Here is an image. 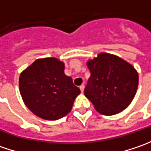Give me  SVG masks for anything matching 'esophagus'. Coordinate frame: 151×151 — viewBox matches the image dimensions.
<instances>
[{"label": "esophagus", "instance_id": "obj_1", "mask_svg": "<svg viewBox=\"0 0 151 151\" xmlns=\"http://www.w3.org/2000/svg\"><path fill=\"white\" fill-rule=\"evenodd\" d=\"M84 88H85V86L84 85H81V86H80V90L81 92H83L84 91Z\"/></svg>", "mask_w": 151, "mask_h": 151}]
</instances>
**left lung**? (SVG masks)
Here are the masks:
<instances>
[{
  "mask_svg": "<svg viewBox=\"0 0 151 151\" xmlns=\"http://www.w3.org/2000/svg\"><path fill=\"white\" fill-rule=\"evenodd\" d=\"M91 76L84 90L98 113L114 115L131 103L139 76L133 65L118 56L101 53L87 62Z\"/></svg>",
  "mask_w": 151,
  "mask_h": 151,
  "instance_id": "8db88e82",
  "label": "left lung"
}]
</instances>
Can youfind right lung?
Listing matches in <instances>:
<instances>
[{
    "label": "right lung",
    "mask_w": 151,
    "mask_h": 151,
    "mask_svg": "<svg viewBox=\"0 0 151 151\" xmlns=\"http://www.w3.org/2000/svg\"><path fill=\"white\" fill-rule=\"evenodd\" d=\"M65 65L55 58L36 60L19 77L21 96L29 110L41 119L57 120L70 112L81 93Z\"/></svg>",
    "instance_id": "right-lung-1"
}]
</instances>
